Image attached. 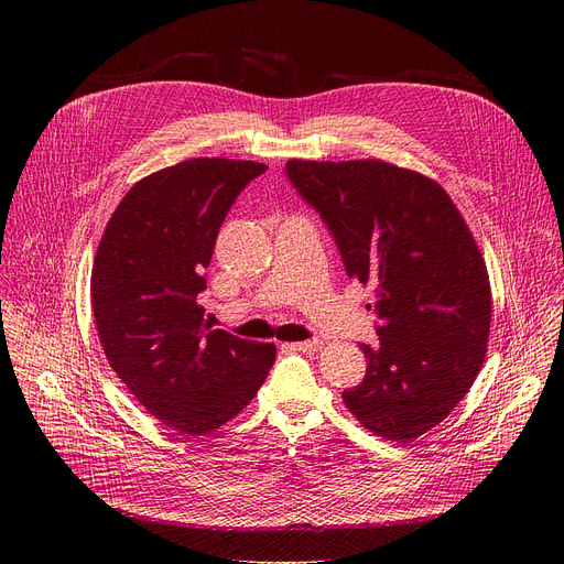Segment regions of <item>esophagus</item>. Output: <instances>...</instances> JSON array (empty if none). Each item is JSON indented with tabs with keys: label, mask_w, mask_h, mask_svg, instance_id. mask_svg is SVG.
I'll return each mask as SVG.
<instances>
[{
	"label": "esophagus",
	"mask_w": 564,
	"mask_h": 564,
	"mask_svg": "<svg viewBox=\"0 0 564 564\" xmlns=\"http://www.w3.org/2000/svg\"><path fill=\"white\" fill-rule=\"evenodd\" d=\"M288 349H294V351H317L322 347V340L313 338V340H304V343H290L285 345Z\"/></svg>",
	"instance_id": "34e87169"
}]
</instances>
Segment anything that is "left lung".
<instances>
[{
  "label": "left lung",
  "mask_w": 564,
  "mask_h": 564,
  "mask_svg": "<svg viewBox=\"0 0 564 564\" xmlns=\"http://www.w3.org/2000/svg\"><path fill=\"white\" fill-rule=\"evenodd\" d=\"M290 183L336 237L349 279L375 288L379 345L343 391L372 434L406 443L462 402L491 324L485 258L457 205L432 177L381 160H288Z\"/></svg>",
  "instance_id": "1"
}]
</instances>
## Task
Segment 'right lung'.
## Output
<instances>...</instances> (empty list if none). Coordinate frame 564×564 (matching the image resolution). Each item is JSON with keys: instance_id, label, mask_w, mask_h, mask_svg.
<instances>
[{"instance_id": "add662e5", "label": "right lung", "mask_w": 564, "mask_h": 564, "mask_svg": "<svg viewBox=\"0 0 564 564\" xmlns=\"http://www.w3.org/2000/svg\"><path fill=\"white\" fill-rule=\"evenodd\" d=\"M267 166L194 158L141 177L113 210L91 272L105 357L128 391L181 436L235 419L276 347L210 329L196 304L228 207Z\"/></svg>"}]
</instances>
